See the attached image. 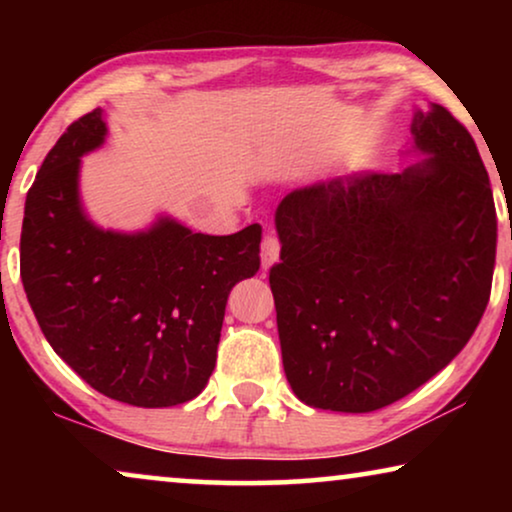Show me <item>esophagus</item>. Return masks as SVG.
Wrapping results in <instances>:
<instances>
[{"mask_svg": "<svg viewBox=\"0 0 512 512\" xmlns=\"http://www.w3.org/2000/svg\"><path fill=\"white\" fill-rule=\"evenodd\" d=\"M279 249H282V244H279V237L268 233L263 237L261 242V263H263V270H268L272 263L279 261Z\"/></svg>", "mask_w": 512, "mask_h": 512, "instance_id": "obj_1", "label": "esophagus"}]
</instances>
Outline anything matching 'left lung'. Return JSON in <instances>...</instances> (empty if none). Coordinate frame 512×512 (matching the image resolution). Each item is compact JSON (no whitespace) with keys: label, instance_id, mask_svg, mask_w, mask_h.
Returning a JSON list of instances; mask_svg holds the SVG:
<instances>
[{"label":"left lung","instance_id":"8db88e82","mask_svg":"<svg viewBox=\"0 0 512 512\" xmlns=\"http://www.w3.org/2000/svg\"><path fill=\"white\" fill-rule=\"evenodd\" d=\"M412 132L422 165L300 188L277 207L284 373L312 408L401 401L464 349L489 303L496 209L478 146L440 104Z\"/></svg>","mask_w":512,"mask_h":512}]
</instances>
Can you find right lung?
Wrapping results in <instances>:
<instances>
[{
    "instance_id": "right-lung-1",
    "label": "right lung",
    "mask_w": 512,
    "mask_h": 512,
    "mask_svg": "<svg viewBox=\"0 0 512 512\" xmlns=\"http://www.w3.org/2000/svg\"><path fill=\"white\" fill-rule=\"evenodd\" d=\"M102 111L69 125L25 200L20 277L41 333L114 401L170 408L205 389L228 293L261 268V226L202 235L170 219L149 233L95 228L79 207V158L104 139Z\"/></svg>"
}]
</instances>
